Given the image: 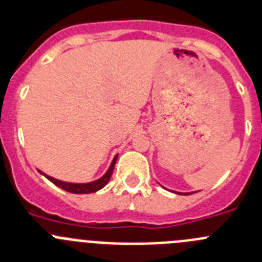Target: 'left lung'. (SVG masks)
I'll list each match as a JSON object with an SVG mask.
<instances>
[{
    "instance_id": "left-lung-1",
    "label": "left lung",
    "mask_w": 262,
    "mask_h": 262,
    "mask_svg": "<svg viewBox=\"0 0 262 262\" xmlns=\"http://www.w3.org/2000/svg\"><path fill=\"white\" fill-rule=\"evenodd\" d=\"M173 193H178V194H184V195H188V194H192V193H179V192H173Z\"/></svg>"
}]
</instances>
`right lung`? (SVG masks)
<instances>
[{
  "label": "right lung",
  "instance_id": "add662e5",
  "mask_svg": "<svg viewBox=\"0 0 262 262\" xmlns=\"http://www.w3.org/2000/svg\"><path fill=\"white\" fill-rule=\"evenodd\" d=\"M117 157H119V155H115V158H114V160H112V163H111L110 168H108V171L105 172L104 175H103L100 179H98V180L91 181V183H82V184L67 183V181H61V180H57V179H55V178H51V176L46 175V173L40 171V169H37V171H39L41 175L46 176V178L48 179L49 181H52V183L55 184V185H57L58 188H61V189L67 190V192H70V193H75V194H87V193H94V192H96V190L102 189L103 187H105V184L110 181L111 176H112V172H114Z\"/></svg>",
  "mask_w": 262,
  "mask_h": 262
}]
</instances>
